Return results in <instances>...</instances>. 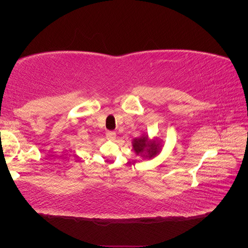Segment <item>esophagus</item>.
<instances>
[{
  "instance_id": "obj_1",
  "label": "esophagus",
  "mask_w": 248,
  "mask_h": 248,
  "mask_svg": "<svg viewBox=\"0 0 248 248\" xmlns=\"http://www.w3.org/2000/svg\"><path fill=\"white\" fill-rule=\"evenodd\" d=\"M106 136H107V139L114 140L116 139V132L115 131H108Z\"/></svg>"
}]
</instances>
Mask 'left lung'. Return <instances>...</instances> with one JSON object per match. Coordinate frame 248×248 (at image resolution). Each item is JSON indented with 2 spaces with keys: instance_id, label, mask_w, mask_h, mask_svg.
<instances>
[{
  "instance_id": "obj_1",
  "label": "left lung",
  "mask_w": 248,
  "mask_h": 248,
  "mask_svg": "<svg viewBox=\"0 0 248 248\" xmlns=\"http://www.w3.org/2000/svg\"><path fill=\"white\" fill-rule=\"evenodd\" d=\"M134 152L146 158H152L160 152V142L157 140H150L148 136H142L139 139H134L132 141Z\"/></svg>"
}]
</instances>
